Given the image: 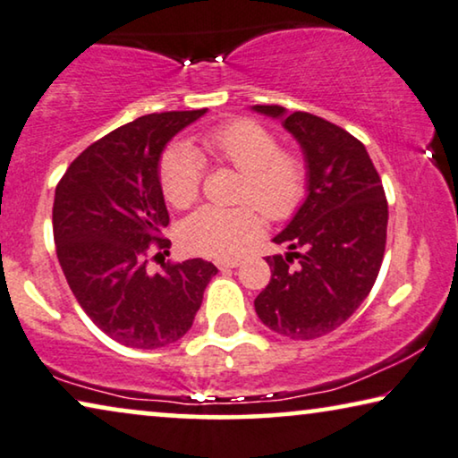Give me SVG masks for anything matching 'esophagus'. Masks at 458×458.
<instances>
[{
  "mask_svg": "<svg viewBox=\"0 0 458 458\" xmlns=\"http://www.w3.org/2000/svg\"><path fill=\"white\" fill-rule=\"evenodd\" d=\"M238 266H241V259H224V261H217V267H220V269L238 267Z\"/></svg>",
  "mask_w": 458,
  "mask_h": 458,
  "instance_id": "34e87169",
  "label": "esophagus"
}]
</instances>
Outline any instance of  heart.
Returning a JSON list of instances; mask_svg holds the SVG:
<instances>
[{"instance_id":"heart-1","label":"heart","mask_w":458,"mask_h":458,"mask_svg":"<svg viewBox=\"0 0 458 458\" xmlns=\"http://www.w3.org/2000/svg\"><path fill=\"white\" fill-rule=\"evenodd\" d=\"M199 153L242 172L238 201L255 205L267 220H288L305 199V164L294 153L282 151L276 134L259 122L238 118L211 128L199 139ZM201 180L203 164L191 147L174 145L162 156L159 182L174 208H189L201 191ZM259 230L261 217L253 208L205 205L182 222L180 241L192 253L224 259L241 253Z\"/></svg>"}]
</instances>
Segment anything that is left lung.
Masks as SVG:
<instances>
[{"instance_id": "8db88e82", "label": "left lung", "mask_w": 458, "mask_h": 458, "mask_svg": "<svg viewBox=\"0 0 458 458\" xmlns=\"http://www.w3.org/2000/svg\"><path fill=\"white\" fill-rule=\"evenodd\" d=\"M253 109L282 120L307 164L305 203L274 238L288 253L266 259L272 280L255 311L286 338L326 336L357 311L382 267L388 226L382 180L365 145L344 128L280 106Z\"/></svg>"}]
</instances>
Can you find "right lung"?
<instances>
[{"mask_svg":"<svg viewBox=\"0 0 458 458\" xmlns=\"http://www.w3.org/2000/svg\"><path fill=\"white\" fill-rule=\"evenodd\" d=\"M208 109L140 115L95 140L55 186L54 241L68 286L101 332L131 349H162L191 330L214 263L170 255L159 157Z\"/></svg>","mask_w":458,"mask_h":458,"instance_id":"obj_1","label":"right lung"}]
</instances>
